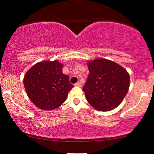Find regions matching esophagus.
<instances>
[{"instance_id": "obj_1", "label": "esophagus", "mask_w": 154, "mask_h": 154, "mask_svg": "<svg viewBox=\"0 0 154 154\" xmlns=\"http://www.w3.org/2000/svg\"><path fill=\"white\" fill-rule=\"evenodd\" d=\"M75 86L82 87V83H81V82H77L75 84Z\"/></svg>"}]
</instances>
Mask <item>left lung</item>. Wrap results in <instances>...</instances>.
Here are the masks:
<instances>
[{"instance_id": "8db88e82", "label": "left lung", "mask_w": 154, "mask_h": 154, "mask_svg": "<svg viewBox=\"0 0 154 154\" xmlns=\"http://www.w3.org/2000/svg\"><path fill=\"white\" fill-rule=\"evenodd\" d=\"M90 74L83 88L88 102L98 111L116 108L128 91L130 76L120 65L98 58L88 62Z\"/></svg>"}]
</instances>
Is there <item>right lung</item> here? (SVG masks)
<instances>
[{
    "instance_id": "obj_1",
    "label": "right lung",
    "mask_w": 154,
    "mask_h": 154,
    "mask_svg": "<svg viewBox=\"0 0 154 154\" xmlns=\"http://www.w3.org/2000/svg\"><path fill=\"white\" fill-rule=\"evenodd\" d=\"M60 62H40L28 70L24 78L27 94L34 105L43 110L58 108L67 98L73 85L62 72Z\"/></svg>"
}]
</instances>
